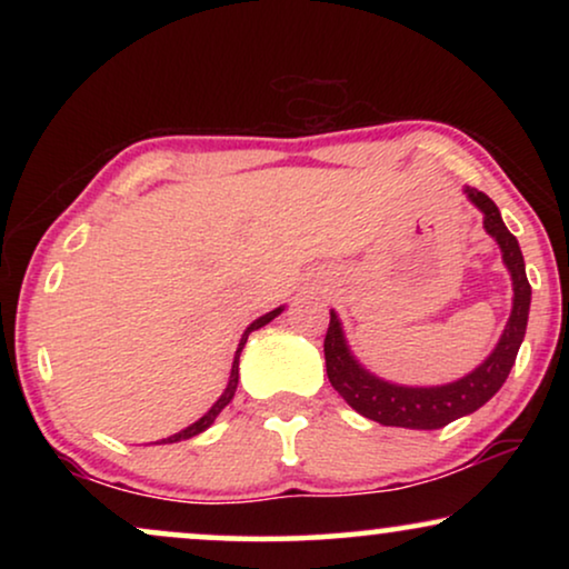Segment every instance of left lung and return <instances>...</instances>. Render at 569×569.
I'll return each instance as SVG.
<instances>
[{
  "label": "left lung",
  "instance_id": "obj_1",
  "mask_svg": "<svg viewBox=\"0 0 569 569\" xmlns=\"http://www.w3.org/2000/svg\"><path fill=\"white\" fill-rule=\"evenodd\" d=\"M466 197L485 212V230L497 240L502 251V261L512 277V310L495 352L471 370L469 376L448 386L409 388L388 383L362 368L349 352L339 316L331 310L329 331L323 339L326 376L333 391H339L355 411L386 427H409V430H440L458 417L471 415L500 391L516 365L520 341L526 337L528 308H531V284L526 277V263L520 246L512 232L505 228L500 209L485 191L466 186Z\"/></svg>",
  "mask_w": 569,
  "mask_h": 569
}]
</instances>
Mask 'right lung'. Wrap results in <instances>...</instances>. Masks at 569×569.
Here are the masks:
<instances>
[{
  "instance_id": "1",
  "label": "right lung",
  "mask_w": 569,
  "mask_h": 569,
  "mask_svg": "<svg viewBox=\"0 0 569 569\" xmlns=\"http://www.w3.org/2000/svg\"><path fill=\"white\" fill-rule=\"evenodd\" d=\"M284 308H274L271 310V313H267V316H261V318H256V321L248 326L246 329V333H243V339H240V345H238V352H236V360H232V370H230V380H228V388H224L222 391V396L220 399H217L214 403H212V409L207 411L204 417L201 419H197V422L193 425H189L186 427V430H181V432H176V435H170V438H166V440H160V442H178V440H189V438H193V435H199V432H204L209 425L214 422L217 419V415H220V411L228 407V403L232 401V396H236V388H238V360H240V352H243V347H246V339H248V333L251 331H256V329H261V326H267L269 321H274V318L282 313Z\"/></svg>"
}]
</instances>
